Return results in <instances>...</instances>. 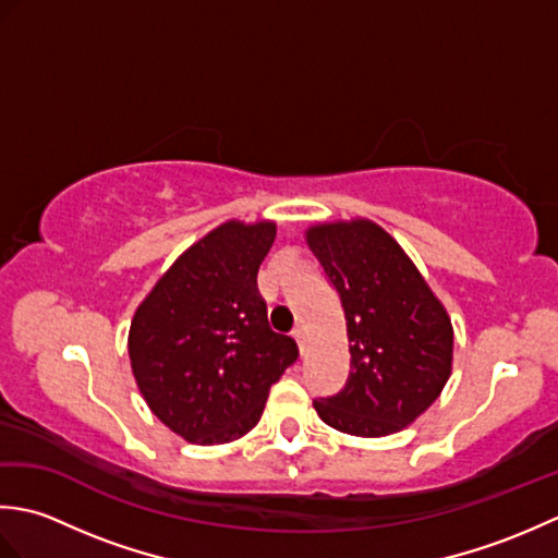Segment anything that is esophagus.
<instances>
[{
  "label": "esophagus",
  "mask_w": 558,
  "mask_h": 558,
  "mask_svg": "<svg viewBox=\"0 0 558 558\" xmlns=\"http://www.w3.org/2000/svg\"><path fill=\"white\" fill-rule=\"evenodd\" d=\"M292 338L298 340V348H300V354H304V330L302 328H292Z\"/></svg>",
  "instance_id": "obj_1"
}]
</instances>
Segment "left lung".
Returning a JSON list of instances; mask_svg holds the SVG:
<instances>
[{
    "label": "left lung",
    "instance_id": "obj_1",
    "mask_svg": "<svg viewBox=\"0 0 558 558\" xmlns=\"http://www.w3.org/2000/svg\"><path fill=\"white\" fill-rule=\"evenodd\" d=\"M306 242L345 312L350 374L336 396L316 398L328 426L388 436L441 393L453 360V328L420 270L369 220L318 225Z\"/></svg>",
    "mask_w": 558,
    "mask_h": 558
}]
</instances>
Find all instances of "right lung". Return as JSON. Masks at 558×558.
Listing matches in <instances>:
<instances>
[{
    "mask_svg": "<svg viewBox=\"0 0 558 558\" xmlns=\"http://www.w3.org/2000/svg\"><path fill=\"white\" fill-rule=\"evenodd\" d=\"M272 222H225L174 260L138 306L129 357L153 414L192 444L254 429L298 342L268 326L256 288Z\"/></svg>",
    "mask_w": 558,
    "mask_h": 558,
    "instance_id": "1",
    "label": "right lung"
}]
</instances>
